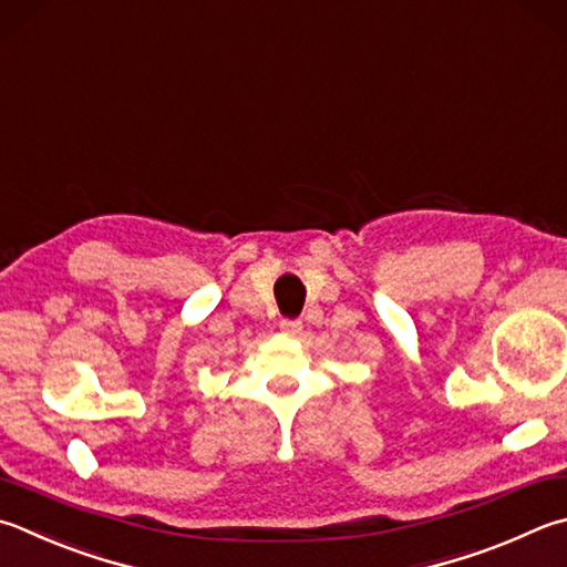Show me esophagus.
<instances>
[{"label": "esophagus", "mask_w": 567, "mask_h": 567, "mask_svg": "<svg viewBox=\"0 0 567 567\" xmlns=\"http://www.w3.org/2000/svg\"><path fill=\"white\" fill-rule=\"evenodd\" d=\"M280 332L282 334H290V337H297V334L302 332V322H300V319H282Z\"/></svg>", "instance_id": "obj_1"}]
</instances>
